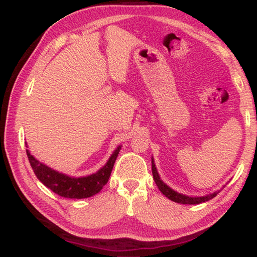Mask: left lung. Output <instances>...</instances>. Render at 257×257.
<instances>
[{
  "instance_id": "1",
  "label": "left lung",
  "mask_w": 257,
  "mask_h": 257,
  "mask_svg": "<svg viewBox=\"0 0 257 257\" xmlns=\"http://www.w3.org/2000/svg\"><path fill=\"white\" fill-rule=\"evenodd\" d=\"M152 173H153L154 181H155L156 186L159 187V189L161 190V193H162L165 197L171 199L172 202H176L179 204H189V205H194V204H201L204 202H207V201H210V199H212L213 197H215L220 191V190L214 191V193L205 195V196H194V197L187 196V195L178 193V191L170 188V187H169L167 184H165V182H163L162 179H161L159 172H158V169H156V167H155L153 158H152Z\"/></svg>"
}]
</instances>
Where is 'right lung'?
<instances>
[{"label": "right lung", "mask_w": 257, "mask_h": 257, "mask_svg": "<svg viewBox=\"0 0 257 257\" xmlns=\"http://www.w3.org/2000/svg\"><path fill=\"white\" fill-rule=\"evenodd\" d=\"M120 150L121 146L116 147L107 162L97 172L78 178L53 170L30 154L29 150H26V152H27L29 163L32 165L34 173L43 185H45L47 188L54 191L59 196L80 199L94 196L106 185Z\"/></svg>", "instance_id": "1"}]
</instances>
